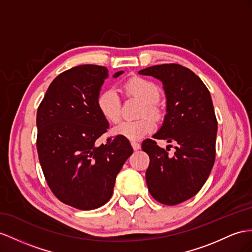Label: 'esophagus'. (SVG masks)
<instances>
[{
  "instance_id": "esophagus-1",
  "label": "esophagus",
  "mask_w": 252,
  "mask_h": 252,
  "mask_svg": "<svg viewBox=\"0 0 252 252\" xmlns=\"http://www.w3.org/2000/svg\"><path fill=\"white\" fill-rule=\"evenodd\" d=\"M131 145H132V148H133L134 151H137L140 148V145L138 143H136V141H132Z\"/></svg>"
}]
</instances>
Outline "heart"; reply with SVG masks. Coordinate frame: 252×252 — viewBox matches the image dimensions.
I'll use <instances>...</instances> for the list:
<instances>
[{
	"label": "heart",
	"mask_w": 252,
	"mask_h": 252,
	"mask_svg": "<svg viewBox=\"0 0 252 252\" xmlns=\"http://www.w3.org/2000/svg\"><path fill=\"white\" fill-rule=\"evenodd\" d=\"M122 89L126 96H134L143 101L144 105L140 108L139 116H144V117L136 120L121 121L113 128V132L118 136L136 141L154 130V121L152 119L158 120L162 116V112L157 103L159 99L160 93L156 84L140 76H132L127 79L122 85ZM95 105L100 115L106 121L115 124L119 120L121 102L118 94L114 90H102L96 96ZM147 113L153 118H149L150 115L145 116Z\"/></svg>",
	"instance_id": "heart-1"
}]
</instances>
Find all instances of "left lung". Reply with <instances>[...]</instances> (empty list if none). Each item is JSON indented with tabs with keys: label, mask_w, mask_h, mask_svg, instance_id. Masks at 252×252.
<instances>
[{
	"label": "left lung",
	"mask_w": 252,
	"mask_h": 252,
	"mask_svg": "<svg viewBox=\"0 0 252 252\" xmlns=\"http://www.w3.org/2000/svg\"><path fill=\"white\" fill-rule=\"evenodd\" d=\"M163 82L167 114L156 139L176 143L168 156L156 140L141 144L150 158L146 182L151 196L166 205L193 197L208 180L216 154L217 119L209 89L189 68L178 63L157 64L139 71Z\"/></svg>",
	"instance_id": "obj_1"
}]
</instances>
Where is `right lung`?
I'll list each match as a JSON object with an SVG mask.
<instances>
[{"label": "right lung", "mask_w": 252, "mask_h": 252, "mask_svg": "<svg viewBox=\"0 0 252 252\" xmlns=\"http://www.w3.org/2000/svg\"><path fill=\"white\" fill-rule=\"evenodd\" d=\"M107 75V69L96 64L63 71L37 109L36 145L44 178L57 199L79 210L98 209L108 201L116 177L133 153L121 136L96 145L108 128L95 105Z\"/></svg>", "instance_id": "1"}]
</instances>
